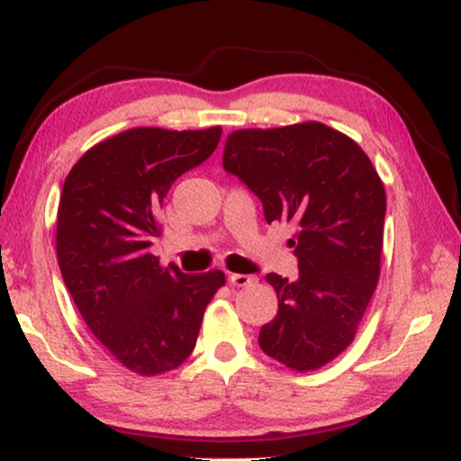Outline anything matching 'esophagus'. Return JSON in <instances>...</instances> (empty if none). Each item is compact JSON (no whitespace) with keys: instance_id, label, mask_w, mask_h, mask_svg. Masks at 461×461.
<instances>
[{"instance_id":"34e87169","label":"esophagus","mask_w":461,"mask_h":461,"mask_svg":"<svg viewBox=\"0 0 461 461\" xmlns=\"http://www.w3.org/2000/svg\"><path fill=\"white\" fill-rule=\"evenodd\" d=\"M253 280H255L253 276H247V274H230V276H229V282H230V285H232V286H239V288L249 286Z\"/></svg>"}]
</instances>
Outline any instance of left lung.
I'll return each instance as SVG.
<instances>
[{
    "mask_svg": "<svg viewBox=\"0 0 461 461\" xmlns=\"http://www.w3.org/2000/svg\"><path fill=\"white\" fill-rule=\"evenodd\" d=\"M222 167L264 203L267 224L294 226L299 278L267 274L278 313L259 330L267 357L321 369L352 344L377 288L385 189L363 148L320 122L229 133Z\"/></svg>",
    "mask_w": 461,
    "mask_h": 461,
    "instance_id": "8db88e82",
    "label": "left lung"
}]
</instances>
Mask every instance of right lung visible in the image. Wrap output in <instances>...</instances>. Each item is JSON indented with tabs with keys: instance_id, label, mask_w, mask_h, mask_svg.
Wrapping results in <instances>:
<instances>
[{
	"instance_id": "add662e5",
	"label": "right lung",
	"mask_w": 461,
	"mask_h": 461,
	"mask_svg": "<svg viewBox=\"0 0 461 461\" xmlns=\"http://www.w3.org/2000/svg\"><path fill=\"white\" fill-rule=\"evenodd\" d=\"M222 127H131L98 141L63 183L55 247L82 320L125 369L154 377L195 348L224 272L183 274L150 253L176 176L216 150Z\"/></svg>"
}]
</instances>
